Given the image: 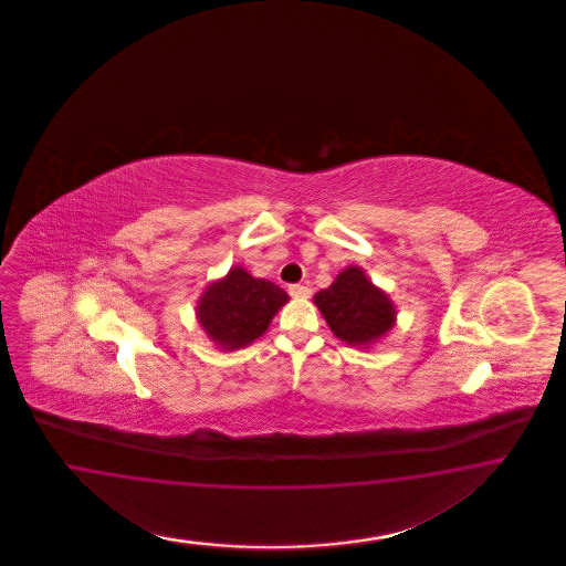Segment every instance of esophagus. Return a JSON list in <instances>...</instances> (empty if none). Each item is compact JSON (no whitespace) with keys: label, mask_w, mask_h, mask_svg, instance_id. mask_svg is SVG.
<instances>
[{"label":"esophagus","mask_w":566,"mask_h":566,"mask_svg":"<svg viewBox=\"0 0 566 566\" xmlns=\"http://www.w3.org/2000/svg\"><path fill=\"white\" fill-rule=\"evenodd\" d=\"M289 292H291L292 298H308L311 289L303 286V284H292V286H289Z\"/></svg>","instance_id":"obj_1"}]
</instances>
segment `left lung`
I'll return each instance as SVG.
<instances>
[{"mask_svg": "<svg viewBox=\"0 0 566 566\" xmlns=\"http://www.w3.org/2000/svg\"><path fill=\"white\" fill-rule=\"evenodd\" d=\"M324 319L343 343L367 348L396 326L392 298L359 265L344 268L336 280L313 296Z\"/></svg>", "mask_w": 566, "mask_h": 566, "instance_id": "8db88e82", "label": "left lung"}]
</instances>
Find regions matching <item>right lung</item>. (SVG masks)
I'll return each mask as SVG.
<instances>
[{"mask_svg": "<svg viewBox=\"0 0 566 566\" xmlns=\"http://www.w3.org/2000/svg\"><path fill=\"white\" fill-rule=\"evenodd\" d=\"M289 294L274 282L234 265L213 280L197 301V322L220 350H239L261 338Z\"/></svg>", "mask_w": 566, "mask_h": 566, "instance_id": "right-lung-1", "label": "right lung"}]
</instances>
